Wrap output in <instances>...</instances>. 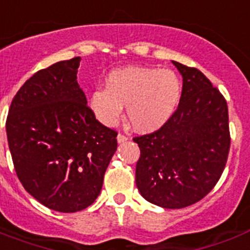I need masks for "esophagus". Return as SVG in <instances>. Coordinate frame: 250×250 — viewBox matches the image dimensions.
Masks as SVG:
<instances>
[{"mask_svg":"<svg viewBox=\"0 0 250 250\" xmlns=\"http://www.w3.org/2000/svg\"><path fill=\"white\" fill-rule=\"evenodd\" d=\"M127 140H128V137L125 136V135H122V133H119V135L117 136L118 143H125V141H127Z\"/></svg>","mask_w":250,"mask_h":250,"instance_id":"34e87169","label":"esophagus"}]
</instances>
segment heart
Instances as JSON below:
<instances>
[{
  "instance_id": "obj_1",
  "label": "heart",
  "mask_w": 250,
  "mask_h": 250,
  "mask_svg": "<svg viewBox=\"0 0 250 250\" xmlns=\"http://www.w3.org/2000/svg\"><path fill=\"white\" fill-rule=\"evenodd\" d=\"M182 83L171 70L125 67L106 78L105 89L90 94L89 107L105 125H114L125 106L127 119L139 132L165 125L178 109Z\"/></svg>"
}]
</instances>
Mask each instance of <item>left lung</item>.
Returning <instances> with one entry per match:
<instances>
[{
  "label": "left lung",
  "instance_id": "1",
  "mask_svg": "<svg viewBox=\"0 0 250 250\" xmlns=\"http://www.w3.org/2000/svg\"><path fill=\"white\" fill-rule=\"evenodd\" d=\"M183 78L174 115L133 141L140 148L136 186L146 201L182 209L204 198L221 178L229 150V107L197 68L172 61Z\"/></svg>",
  "mask_w": 250,
  "mask_h": 250
}]
</instances>
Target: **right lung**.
Returning a JSON list of instances; mask_svg holds the SVG:
<instances>
[{
    "label": "right lung",
    "mask_w": 250,
    "mask_h": 250,
    "mask_svg": "<svg viewBox=\"0 0 250 250\" xmlns=\"http://www.w3.org/2000/svg\"><path fill=\"white\" fill-rule=\"evenodd\" d=\"M80 57L37 71L15 94L6 121L14 167L24 189L49 209L75 213L92 205L117 150L78 84Z\"/></svg>",
    "instance_id": "right-lung-1"
}]
</instances>
